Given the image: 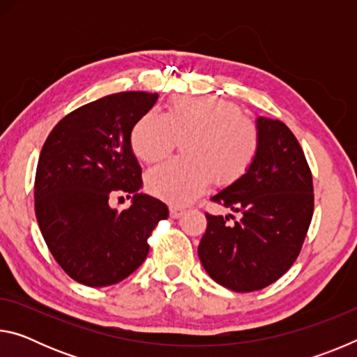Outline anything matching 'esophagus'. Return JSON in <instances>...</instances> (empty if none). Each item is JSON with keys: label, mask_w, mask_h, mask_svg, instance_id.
Instances as JSON below:
<instances>
[{"label": "esophagus", "mask_w": 357, "mask_h": 357, "mask_svg": "<svg viewBox=\"0 0 357 357\" xmlns=\"http://www.w3.org/2000/svg\"><path fill=\"white\" fill-rule=\"evenodd\" d=\"M184 214V209H181V208H176V206H172L170 208V217L172 219H179L181 215Z\"/></svg>", "instance_id": "1"}]
</instances>
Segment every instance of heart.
I'll return each instance as SVG.
<instances>
[{"label":"heart","instance_id":"1","mask_svg":"<svg viewBox=\"0 0 357 357\" xmlns=\"http://www.w3.org/2000/svg\"><path fill=\"white\" fill-rule=\"evenodd\" d=\"M178 142L183 159L149 172L146 185L155 197L187 204L211 179L228 187L245 176L259 154L261 134L238 104L215 96L173 99L164 116L144 113L130 130L132 151L144 164L164 160Z\"/></svg>","mask_w":357,"mask_h":357}]
</instances>
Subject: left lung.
Listing matches in <instances>:
<instances>
[{
	"label": "left lung",
	"instance_id": "8db88e82",
	"mask_svg": "<svg viewBox=\"0 0 357 357\" xmlns=\"http://www.w3.org/2000/svg\"><path fill=\"white\" fill-rule=\"evenodd\" d=\"M261 148L238 183L211 200L239 219L206 213L198 257L222 287L250 293L271 285L291 268L309 231L315 195L310 167L298 138L279 119L258 118Z\"/></svg>",
	"mask_w": 357,
	"mask_h": 357
}]
</instances>
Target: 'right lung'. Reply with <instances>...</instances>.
Instances as JSON below:
<instances>
[{"instance_id": "right-lung-1", "label": "right lung", "mask_w": 357, "mask_h": 357, "mask_svg": "<svg viewBox=\"0 0 357 357\" xmlns=\"http://www.w3.org/2000/svg\"><path fill=\"white\" fill-rule=\"evenodd\" d=\"M159 94L114 93L78 107L59 121L42 146L34 209L48 250L70 279L114 285L142 266L148 238L168 209L137 193L142 168L130 130ZM118 192H135L129 210L109 206Z\"/></svg>"}]
</instances>
